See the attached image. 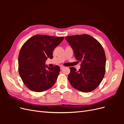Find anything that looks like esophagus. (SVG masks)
<instances>
[{"instance_id": "34e87169", "label": "esophagus", "mask_w": 124, "mask_h": 124, "mask_svg": "<svg viewBox=\"0 0 124 124\" xmlns=\"http://www.w3.org/2000/svg\"><path fill=\"white\" fill-rule=\"evenodd\" d=\"M65 66H60V68H61V70H62L63 68H65Z\"/></svg>"}]
</instances>
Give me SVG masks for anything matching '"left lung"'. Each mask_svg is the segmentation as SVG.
I'll return each instance as SVG.
<instances>
[{
    "label": "left lung",
    "mask_w": 124,
    "mask_h": 124,
    "mask_svg": "<svg viewBox=\"0 0 124 124\" xmlns=\"http://www.w3.org/2000/svg\"><path fill=\"white\" fill-rule=\"evenodd\" d=\"M72 47L76 60L81 62L78 71L70 67L68 78L71 85L82 92L96 88L102 81L106 70V57L101 44L88 35L65 37Z\"/></svg>",
    "instance_id": "left-lung-1"
}]
</instances>
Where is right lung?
<instances>
[{
	"instance_id": "1",
	"label": "right lung",
	"mask_w": 124,
	"mask_h": 124,
	"mask_svg": "<svg viewBox=\"0 0 124 124\" xmlns=\"http://www.w3.org/2000/svg\"><path fill=\"white\" fill-rule=\"evenodd\" d=\"M63 37L37 35L29 39L22 46L18 55V72L25 86L29 89L41 92L55 84L60 67L50 68L46 65L47 58H53V52Z\"/></svg>"
}]
</instances>
